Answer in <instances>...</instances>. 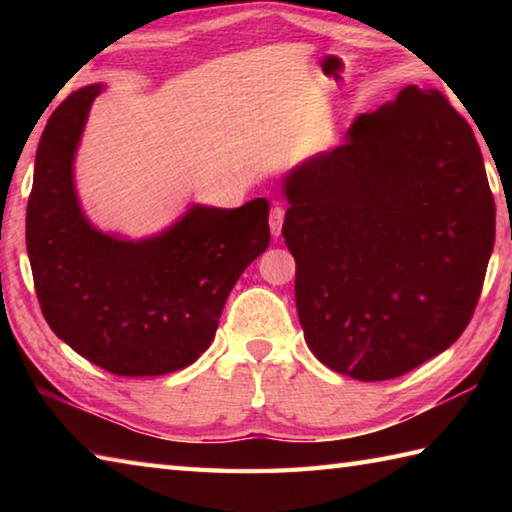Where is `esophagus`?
Instances as JSON below:
<instances>
[{"label": "esophagus", "mask_w": 512, "mask_h": 512, "mask_svg": "<svg viewBox=\"0 0 512 512\" xmlns=\"http://www.w3.org/2000/svg\"><path fill=\"white\" fill-rule=\"evenodd\" d=\"M284 206L281 204H275L273 211H270V231H273V235L277 237L281 233V224H284Z\"/></svg>", "instance_id": "1"}]
</instances>
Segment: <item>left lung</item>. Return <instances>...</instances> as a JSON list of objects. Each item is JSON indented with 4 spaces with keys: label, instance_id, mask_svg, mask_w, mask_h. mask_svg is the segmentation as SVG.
<instances>
[{
    "label": "left lung",
    "instance_id": "8db88e82",
    "mask_svg": "<svg viewBox=\"0 0 512 512\" xmlns=\"http://www.w3.org/2000/svg\"><path fill=\"white\" fill-rule=\"evenodd\" d=\"M284 191L299 321L323 365L387 380L460 339L493 253L495 200L447 96L409 85L292 169Z\"/></svg>",
    "mask_w": 512,
    "mask_h": 512
}]
</instances>
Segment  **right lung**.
Returning a JSON list of instances; mask_svg holds the SVG:
<instances>
[{
  "label": "right lung",
  "mask_w": 512,
  "mask_h": 512,
  "mask_svg": "<svg viewBox=\"0 0 512 512\" xmlns=\"http://www.w3.org/2000/svg\"><path fill=\"white\" fill-rule=\"evenodd\" d=\"M101 85L72 92L43 129L26 248L43 317L76 354L116 376H162L211 345L235 281L270 242L268 200L191 206L156 237L127 242L85 220L72 162Z\"/></svg>",
  "instance_id": "add662e5"
}]
</instances>
